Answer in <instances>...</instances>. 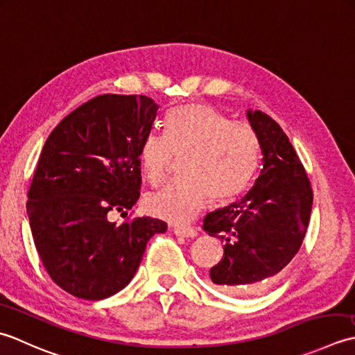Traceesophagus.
I'll use <instances>...</instances> for the list:
<instances>
[{
    "instance_id": "34e87169",
    "label": "esophagus",
    "mask_w": 355,
    "mask_h": 355,
    "mask_svg": "<svg viewBox=\"0 0 355 355\" xmlns=\"http://www.w3.org/2000/svg\"><path fill=\"white\" fill-rule=\"evenodd\" d=\"M173 231H175L176 236H182V237H196V234H198L196 230H194L193 227H188V225L175 227L173 228Z\"/></svg>"
}]
</instances>
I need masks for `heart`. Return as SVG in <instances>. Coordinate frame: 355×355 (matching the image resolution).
<instances>
[{
	"mask_svg": "<svg viewBox=\"0 0 355 355\" xmlns=\"http://www.w3.org/2000/svg\"><path fill=\"white\" fill-rule=\"evenodd\" d=\"M185 157L182 180L147 198L156 218L184 223L208 199L220 205L247 190L259 167V144L248 127L237 125L207 104L178 107L168 114L167 136L151 133L142 142L139 164L151 185L167 180L173 162Z\"/></svg>",
	"mask_w": 355,
	"mask_h": 355,
	"instance_id": "1",
	"label": "heart"
}]
</instances>
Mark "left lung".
Masks as SVG:
<instances>
[{
  "label": "left lung",
  "mask_w": 355,
  "mask_h": 355,
  "mask_svg": "<svg viewBox=\"0 0 355 355\" xmlns=\"http://www.w3.org/2000/svg\"><path fill=\"white\" fill-rule=\"evenodd\" d=\"M247 116L263 168L247 196L207 214L202 225L223 243L209 277L237 295L254 294L280 276L302 247L313 208V188L284 130L260 110Z\"/></svg>",
  "instance_id": "left-lung-1"
}]
</instances>
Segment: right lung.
<instances>
[{
  "label": "right lung",
  "instance_id": "1",
  "mask_svg": "<svg viewBox=\"0 0 355 355\" xmlns=\"http://www.w3.org/2000/svg\"><path fill=\"white\" fill-rule=\"evenodd\" d=\"M157 110L148 96L99 95L67 114L42 147L28 222L49 276L78 299L103 300L125 288L150 237L167 231L153 218L108 220L139 199V151Z\"/></svg>",
  "mask_w": 355,
  "mask_h": 355
}]
</instances>
